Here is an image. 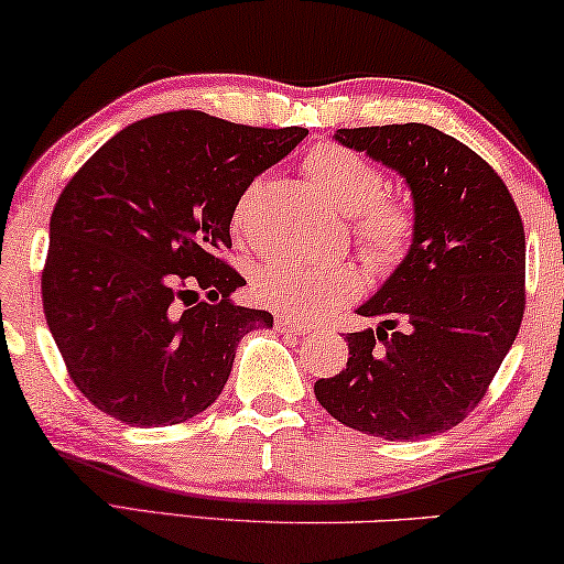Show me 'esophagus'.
I'll list each match as a JSON object with an SVG mask.
<instances>
[{
	"label": "esophagus",
	"instance_id": "1",
	"mask_svg": "<svg viewBox=\"0 0 564 564\" xmlns=\"http://www.w3.org/2000/svg\"><path fill=\"white\" fill-rule=\"evenodd\" d=\"M274 326H276V330H284V334H295V336H305V334H311V323H303V321H297V318H292V315H276L274 318Z\"/></svg>",
	"mask_w": 564,
	"mask_h": 564
}]
</instances>
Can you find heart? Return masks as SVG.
<instances>
[{
  "mask_svg": "<svg viewBox=\"0 0 564 564\" xmlns=\"http://www.w3.org/2000/svg\"><path fill=\"white\" fill-rule=\"evenodd\" d=\"M305 174L338 210L354 215V241L361 257L380 272L395 269L411 251L415 213L400 197L382 195L384 174L372 161L338 143H321L305 156ZM259 182L238 195L230 228L243 234ZM361 292V274L351 261L307 264V261H267L253 274V295L261 303L300 321L321 318L351 303Z\"/></svg>",
  "mask_w": 564,
  "mask_h": 564,
  "instance_id": "b5f03b06",
  "label": "heart"
}]
</instances>
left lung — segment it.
Wrapping results in <instances>:
<instances>
[{
	"mask_svg": "<svg viewBox=\"0 0 564 564\" xmlns=\"http://www.w3.org/2000/svg\"><path fill=\"white\" fill-rule=\"evenodd\" d=\"M336 141L403 176L415 238L357 311L382 323L346 334V369L315 382V398L361 434L390 442L442 434L480 403L521 328L519 207L488 161L423 122L341 128Z\"/></svg>",
	"mask_w": 564,
	"mask_h": 564,
	"instance_id": "obj_1",
	"label": "left lung"
}]
</instances>
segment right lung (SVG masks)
<instances>
[{"instance_id": "1", "label": "right lung", "mask_w": 564, "mask_h": 564, "mask_svg": "<svg viewBox=\"0 0 564 564\" xmlns=\"http://www.w3.org/2000/svg\"><path fill=\"white\" fill-rule=\"evenodd\" d=\"M305 135L164 112L122 128L72 176L51 215L41 290L53 341L91 405L151 429L218 400L238 341L274 321L230 300L246 284L223 257L230 213Z\"/></svg>"}]
</instances>
